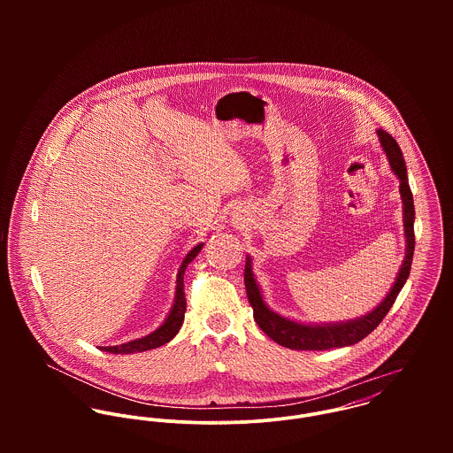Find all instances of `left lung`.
Returning a JSON list of instances; mask_svg holds the SVG:
<instances>
[{
	"instance_id": "obj_1",
	"label": "left lung",
	"mask_w": 453,
	"mask_h": 453,
	"mask_svg": "<svg viewBox=\"0 0 453 453\" xmlns=\"http://www.w3.org/2000/svg\"><path fill=\"white\" fill-rule=\"evenodd\" d=\"M377 132H379L382 148L388 153L390 167H392L394 174L399 178V192H401V198H403L406 257H404V261L401 265L397 279H395L388 298L377 309H373L368 316H363V318L349 321V323L311 326V324H300L284 319L279 314H273L272 311H268V307L265 305V302L261 298L258 284H257L253 270H251V259L248 258L246 268H244V282H246V291H248L250 303L253 307L255 321L263 329V333H266L273 342H277L282 347L295 349V350H327V349L347 347V345H354V343L361 342L388 316L392 303L395 302L401 288L404 286V282L410 275L411 259H413V251H415L413 195H411L410 185H408L406 165H404V158H403V151H401L399 144L386 130H377Z\"/></svg>"
}]
</instances>
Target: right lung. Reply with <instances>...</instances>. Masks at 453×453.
<instances>
[{
    "label": "right lung",
    "instance_id": "1",
    "mask_svg": "<svg viewBox=\"0 0 453 453\" xmlns=\"http://www.w3.org/2000/svg\"><path fill=\"white\" fill-rule=\"evenodd\" d=\"M203 244H198L195 246L194 250L187 255V258L183 259L181 266H180V272H178V286H176V300H174V305H173V311L169 312L165 323L162 324L158 329H155L153 333L142 336V338H137V340H132L127 343H122V345H115V347H104L103 350L106 352H111V354H134V352H144V350H150V349H157L167 342H171L181 324L185 321V312H187V298H185V284H183V277H185V270L188 266L190 261H194L195 257L198 255V251L202 250Z\"/></svg>",
    "mask_w": 453,
    "mask_h": 453
}]
</instances>
